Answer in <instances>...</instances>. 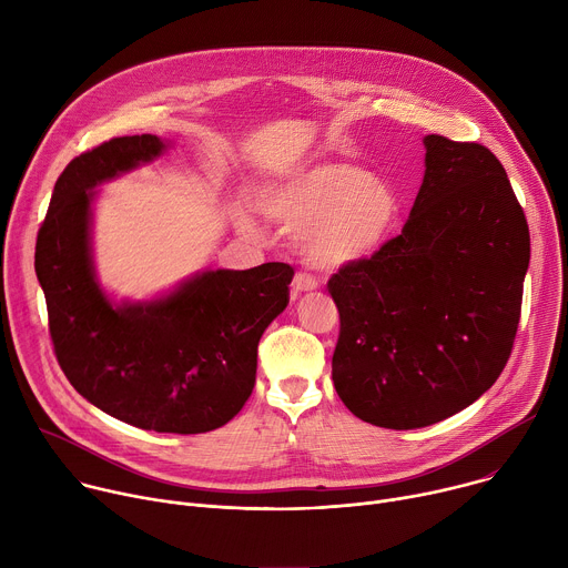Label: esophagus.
Masks as SVG:
<instances>
[{
	"label": "esophagus",
	"mask_w": 568,
	"mask_h": 568,
	"mask_svg": "<svg viewBox=\"0 0 568 568\" xmlns=\"http://www.w3.org/2000/svg\"><path fill=\"white\" fill-rule=\"evenodd\" d=\"M316 287H318L316 278H312L310 274H303V272H298V274L294 276V281H292V294H294V296L301 294V292H312V290H316Z\"/></svg>",
	"instance_id": "esophagus-1"
}]
</instances>
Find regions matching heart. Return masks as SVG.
<instances>
[{
  "instance_id": "heart-1",
  "label": "heart",
  "mask_w": 568,
  "mask_h": 568,
  "mask_svg": "<svg viewBox=\"0 0 568 568\" xmlns=\"http://www.w3.org/2000/svg\"><path fill=\"white\" fill-rule=\"evenodd\" d=\"M256 209L285 231L296 252L318 270H342L373 256L393 235L397 191L351 161H316L256 193ZM237 224L254 231L250 211Z\"/></svg>"
}]
</instances>
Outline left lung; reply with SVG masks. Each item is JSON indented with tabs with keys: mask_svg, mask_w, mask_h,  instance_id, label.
<instances>
[{
	"mask_svg": "<svg viewBox=\"0 0 568 568\" xmlns=\"http://www.w3.org/2000/svg\"><path fill=\"white\" fill-rule=\"evenodd\" d=\"M425 148L402 233L328 281L335 388L357 418L386 429L440 423L497 382L530 261L526 213L495 152L443 134Z\"/></svg>",
	"mask_w": 568,
	"mask_h": 568,
	"instance_id": "1",
	"label": "left lung"
}]
</instances>
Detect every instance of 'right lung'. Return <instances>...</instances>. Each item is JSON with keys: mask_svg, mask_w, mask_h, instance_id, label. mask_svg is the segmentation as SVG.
Returning a JSON list of instances; mask_svg holds the SVG:
<instances>
[{"mask_svg": "<svg viewBox=\"0 0 568 568\" xmlns=\"http://www.w3.org/2000/svg\"><path fill=\"white\" fill-rule=\"evenodd\" d=\"M161 150L159 136L134 134L73 156L38 231L36 274L55 359L80 395L139 429L204 434L245 407L258 342L290 303L294 270L204 272L169 298L112 307L90 263V189Z\"/></svg>", "mask_w": 568, "mask_h": 568, "instance_id": "obj_1", "label": "right lung"}]
</instances>
